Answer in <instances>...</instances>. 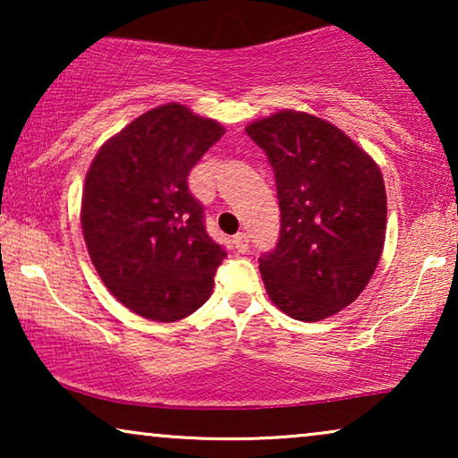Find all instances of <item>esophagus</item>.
I'll use <instances>...</instances> for the list:
<instances>
[{"mask_svg": "<svg viewBox=\"0 0 458 458\" xmlns=\"http://www.w3.org/2000/svg\"><path fill=\"white\" fill-rule=\"evenodd\" d=\"M248 243H250L248 233H243V231H240V233H235V237H233V246H235L237 252H246Z\"/></svg>", "mask_w": 458, "mask_h": 458, "instance_id": "esophagus-1", "label": "esophagus"}]
</instances>
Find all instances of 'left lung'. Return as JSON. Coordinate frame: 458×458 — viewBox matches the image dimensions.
<instances>
[{
	"label": "left lung",
	"instance_id": "obj_1",
	"mask_svg": "<svg viewBox=\"0 0 458 458\" xmlns=\"http://www.w3.org/2000/svg\"><path fill=\"white\" fill-rule=\"evenodd\" d=\"M246 133L277 183L279 243L259 267L268 298L298 321L335 315L360 296L384 252V174L342 129L309 112H275Z\"/></svg>",
	"mask_w": 458,
	"mask_h": 458
}]
</instances>
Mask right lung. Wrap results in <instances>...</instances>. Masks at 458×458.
I'll return each mask as SVG.
<instances>
[{"label": "right lung", "instance_id": "right-lung-1", "mask_svg": "<svg viewBox=\"0 0 458 458\" xmlns=\"http://www.w3.org/2000/svg\"><path fill=\"white\" fill-rule=\"evenodd\" d=\"M223 124L171 102L99 148L85 177L81 229L108 292L131 312L179 321L210 298L225 250L204 229L187 174Z\"/></svg>", "mask_w": 458, "mask_h": 458}]
</instances>
